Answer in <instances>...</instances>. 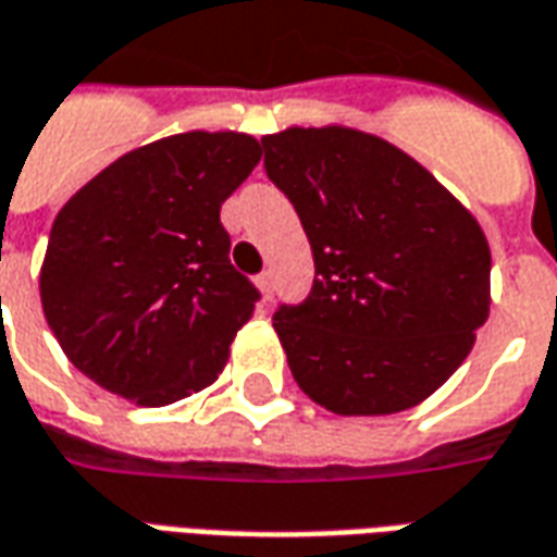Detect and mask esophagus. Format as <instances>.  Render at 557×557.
<instances>
[{"label": "esophagus", "mask_w": 557, "mask_h": 557, "mask_svg": "<svg viewBox=\"0 0 557 557\" xmlns=\"http://www.w3.org/2000/svg\"><path fill=\"white\" fill-rule=\"evenodd\" d=\"M256 286H259V295H262V305L271 301V295H274V283H271V274H262V277L256 280Z\"/></svg>", "instance_id": "34e87169"}]
</instances>
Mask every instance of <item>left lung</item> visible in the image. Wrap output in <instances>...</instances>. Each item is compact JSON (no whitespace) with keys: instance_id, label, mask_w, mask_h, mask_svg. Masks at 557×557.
<instances>
[{"instance_id":"8db88e82","label":"left lung","mask_w":557,"mask_h":557,"mask_svg":"<svg viewBox=\"0 0 557 557\" xmlns=\"http://www.w3.org/2000/svg\"><path fill=\"white\" fill-rule=\"evenodd\" d=\"M262 144L317 265L305 305L274 313L295 383L337 416L422 404L488 319L482 225L425 165L371 132L289 126Z\"/></svg>"}]
</instances>
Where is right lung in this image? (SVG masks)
Returning a JSON list of instances; mask_svg holds the SVG:
<instances>
[{"label": "right lung", "mask_w": 557, "mask_h": 557, "mask_svg": "<svg viewBox=\"0 0 557 557\" xmlns=\"http://www.w3.org/2000/svg\"><path fill=\"white\" fill-rule=\"evenodd\" d=\"M259 159L247 132H181L123 153L62 205L41 310L96 386L165 407L216 383L259 298L228 262L220 208Z\"/></svg>", "instance_id": "1"}]
</instances>
